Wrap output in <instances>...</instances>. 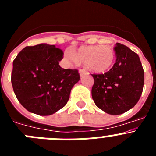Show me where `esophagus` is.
I'll return each instance as SVG.
<instances>
[{
  "instance_id": "34e87169",
  "label": "esophagus",
  "mask_w": 156,
  "mask_h": 156,
  "mask_svg": "<svg viewBox=\"0 0 156 156\" xmlns=\"http://www.w3.org/2000/svg\"><path fill=\"white\" fill-rule=\"evenodd\" d=\"M79 73H80V74L81 76H83L84 74L87 73V71H86V69H80Z\"/></svg>"
}]
</instances>
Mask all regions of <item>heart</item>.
Segmentation results:
<instances>
[{
	"label": "heart",
	"mask_w": 156,
	"mask_h": 156,
	"mask_svg": "<svg viewBox=\"0 0 156 156\" xmlns=\"http://www.w3.org/2000/svg\"><path fill=\"white\" fill-rule=\"evenodd\" d=\"M65 58L73 62L83 63L91 71L102 73L113 65L115 54L112 47L96 45L82 47L75 53L72 50H67L65 52Z\"/></svg>",
	"instance_id": "b5f03b06"
}]
</instances>
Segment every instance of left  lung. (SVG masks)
Wrapping results in <instances>:
<instances>
[{"instance_id":"obj_1","label":"left lung","mask_w":156,"mask_h":156,"mask_svg":"<svg viewBox=\"0 0 156 156\" xmlns=\"http://www.w3.org/2000/svg\"><path fill=\"white\" fill-rule=\"evenodd\" d=\"M115 63L105 73L92 74V98L100 109L120 115L137 104L144 87V69L137 54L117 43Z\"/></svg>"}]
</instances>
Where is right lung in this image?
Listing matches in <instances>:
<instances>
[{"label": "right lung", "instance_id": "obj_1", "mask_svg": "<svg viewBox=\"0 0 156 156\" xmlns=\"http://www.w3.org/2000/svg\"><path fill=\"white\" fill-rule=\"evenodd\" d=\"M63 51L55 45L41 44L24 48L13 61V90L30 112L49 115L61 109L71 89L80 79L76 69H62Z\"/></svg>", "mask_w": 156, "mask_h": 156}]
</instances>
